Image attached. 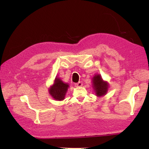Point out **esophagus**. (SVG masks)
Listing matches in <instances>:
<instances>
[{"mask_svg": "<svg viewBox=\"0 0 149 149\" xmlns=\"http://www.w3.org/2000/svg\"><path fill=\"white\" fill-rule=\"evenodd\" d=\"M83 86V83H82V82H79V83L75 84V86L76 87H81Z\"/></svg>", "mask_w": 149, "mask_h": 149, "instance_id": "obj_1", "label": "esophagus"}]
</instances>
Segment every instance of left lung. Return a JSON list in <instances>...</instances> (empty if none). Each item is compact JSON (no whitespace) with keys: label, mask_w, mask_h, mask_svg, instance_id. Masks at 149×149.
<instances>
[{"label":"left lung","mask_w":149,"mask_h":149,"mask_svg":"<svg viewBox=\"0 0 149 149\" xmlns=\"http://www.w3.org/2000/svg\"><path fill=\"white\" fill-rule=\"evenodd\" d=\"M92 87L98 97H101L107 93L109 88V83L107 81H104L101 75L96 74L92 77Z\"/></svg>","instance_id":"obj_1"}]
</instances>
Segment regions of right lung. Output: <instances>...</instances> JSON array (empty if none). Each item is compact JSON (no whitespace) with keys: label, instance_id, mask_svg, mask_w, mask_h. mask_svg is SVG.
<instances>
[{"label":"right lung","instance_id":"obj_1","mask_svg":"<svg viewBox=\"0 0 149 149\" xmlns=\"http://www.w3.org/2000/svg\"><path fill=\"white\" fill-rule=\"evenodd\" d=\"M68 88V83H64L61 79L56 76L53 84L49 88V92L53 99L61 101L65 99Z\"/></svg>","mask_w":149,"mask_h":149}]
</instances>
